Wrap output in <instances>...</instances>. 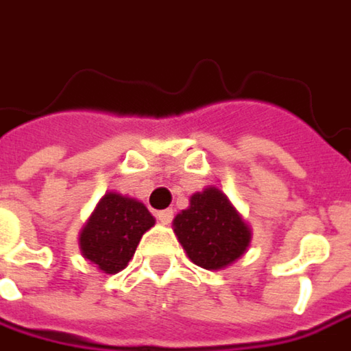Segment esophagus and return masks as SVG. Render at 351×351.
Here are the masks:
<instances>
[{
  "label": "esophagus",
  "mask_w": 351,
  "mask_h": 351,
  "mask_svg": "<svg viewBox=\"0 0 351 351\" xmlns=\"http://www.w3.org/2000/svg\"><path fill=\"white\" fill-rule=\"evenodd\" d=\"M156 220H158L160 224H171V222H173V210H171V208L158 210V213H156Z\"/></svg>",
  "instance_id": "1"
}]
</instances>
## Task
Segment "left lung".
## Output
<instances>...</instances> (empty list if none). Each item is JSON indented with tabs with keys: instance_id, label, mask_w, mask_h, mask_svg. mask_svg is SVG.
Masks as SVG:
<instances>
[{
	"instance_id": "obj_1",
	"label": "left lung",
	"mask_w": 351,
	"mask_h": 351,
	"mask_svg": "<svg viewBox=\"0 0 351 351\" xmlns=\"http://www.w3.org/2000/svg\"><path fill=\"white\" fill-rule=\"evenodd\" d=\"M175 234L196 266L218 270L244 254L250 230L224 193L208 186L175 218Z\"/></svg>"
}]
</instances>
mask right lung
I'll use <instances>...</instances> for the list:
<instances>
[{
	"label": "right lung",
	"mask_w": 351,
	"mask_h": 351,
	"mask_svg": "<svg viewBox=\"0 0 351 351\" xmlns=\"http://www.w3.org/2000/svg\"><path fill=\"white\" fill-rule=\"evenodd\" d=\"M151 226H155V218L143 202L109 193L81 232V252L105 274H117L129 264L141 237Z\"/></svg>",
	"instance_id": "right-lung-1"
}]
</instances>
